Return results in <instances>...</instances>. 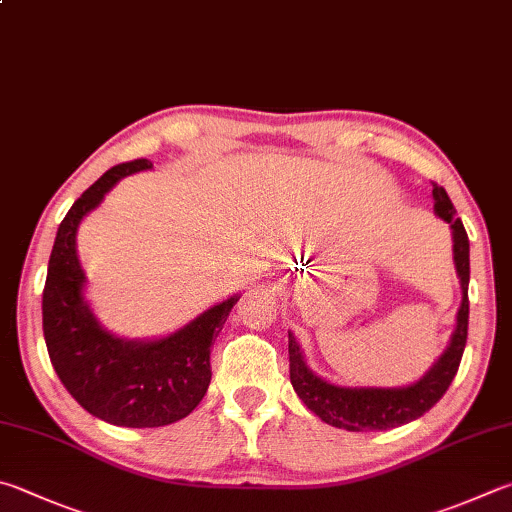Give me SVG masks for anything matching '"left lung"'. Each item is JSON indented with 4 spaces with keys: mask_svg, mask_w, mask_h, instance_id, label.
I'll list each match as a JSON object with an SVG mask.
<instances>
[{
    "mask_svg": "<svg viewBox=\"0 0 512 512\" xmlns=\"http://www.w3.org/2000/svg\"><path fill=\"white\" fill-rule=\"evenodd\" d=\"M434 215L450 224L452 255L461 282V306L457 313L448 347L434 360V365L412 385L403 387H342L329 383L306 365L300 342L288 331V362H291V385L295 394L309 410L320 416L324 423L342 427L349 432L392 430V427L416 421L418 416L430 412L448 392L457 376L459 362L468 338V284H470V241L461 219L454 217L452 201L441 185L434 183Z\"/></svg>",
    "mask_w": 512,
    "mask_h": 512,
    "instance_id": "left-lung-1",
    "label": "left lung"
}]
</instances>
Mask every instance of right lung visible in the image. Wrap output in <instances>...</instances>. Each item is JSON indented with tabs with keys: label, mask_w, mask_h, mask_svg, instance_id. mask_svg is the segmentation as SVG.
Instances as JSON below:
<instances>
[{
	"label": "right lung",
	"mask_w": 512,
	"mask_h": 512,
	"mask_svg": "<svg viewBox=\"0 0 512 512\" xmlns=\"http://www.w3.org/2000/svg\"><path fill=\"white\" fill-rule=\"evenodd\" d=\"M152 167L147 159L120 163L82 192L55 235L42 293V329L55 374L89 414L120 427L170 425L201 403L212 378V340L239 300L230 295L174 333L147 340L116 336L91 311L78 228L120 179Z\"/></svg>",
	"instance_id": "1"
}]
</instances>
